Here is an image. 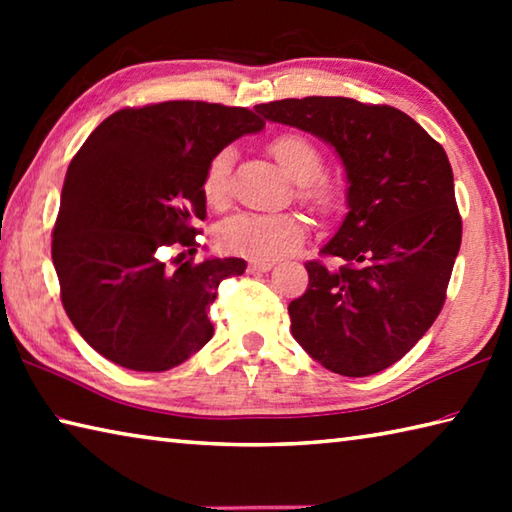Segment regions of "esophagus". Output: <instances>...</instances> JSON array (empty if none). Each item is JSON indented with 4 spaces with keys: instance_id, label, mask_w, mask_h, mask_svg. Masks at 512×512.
Instances as JSON below:
<instances>
[{
    "instance_id": "1",
    "label": "esophagus",
    "mask_w": 512,
    "mask_h": 512,
    "mask_svg": "<svg viewBox=\"0 0 512 512\" xmlns=\"http://www.w3.org/2000/svg\"><path fill=\"white\" fill-rule=\"evenodd\" d=\"M275 264L273 262H259V259H253V262L248 264V271H253V273H266V271H271Z\"/></svg>"
}]
</instances>
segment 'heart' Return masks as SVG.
<instances>
[{"label": "heart", "instance_id": "obj_1", "mask_svg": "<svg viewBox=\"0 0 512 512\" xmlns=\"http://www.w3.org/2000/svg\"><path fill=\"white\" fill-rule=\"evenodd\" d=\"M282 171L298 183V198L320 214L334 212L343 201V183L323 171L325 153L309 135L284 131L268 144ZM235 153L216 151L203 173V198L210 207H223L230 198V171ZM307 239V223L298 214H237L219 230V246L228 253L275 262L296 253Z\"/></svg>", "mask_w": 512, "mask_h": 512}]
</instances>
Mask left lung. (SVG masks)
Segmentation results:
<instances>
[{
	"mask_svg": "<svg viewBox=\"0 0 512 512\" xmlns=\"http://www.w3.org/2000/svg\"><path fill=\"white\" fill-rule=\"evenodd\" d=\"M264 119L329 142L348 171V207L334 239L305 264L291 334L320 366L368 377L393 366L438 318L463 221L447 153L406 112L348 97L259 103Z\"/></svg>",
	"mask_w": 512,
	"mask_h": 512,
	"instance_id": "8db88e82",
	"label": "left lung"
}]
</instances>
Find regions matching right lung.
<instances>
[{"label": "right lung", "instance_id": "add662e5", "mask_svg": "<svg viewBox=\"0 0 512 512\" xmlns=\"http://www.w3.org/2000/svg\"><path fill=\"white\" fill-rule=\"evenodd\" d=\"M248 108L162 101L121 108L94 128L69 162L51 232L60 300L101 357L137 372L176 368L212 339L207 309L239 257L178 268L167 248L196 253L205 219L203 173L216 151L257 133Z\"/></svg>", "mask_w": 512, "mask_h": 512}]
</instances>
